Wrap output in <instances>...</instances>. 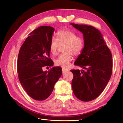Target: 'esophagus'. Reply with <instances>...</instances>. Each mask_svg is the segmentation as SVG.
Masks as SVG:
<instances>
[{
  "instance_id": "1",
  "label": "esophagus",
  "mask_w": 123,
  "mask_h": 123,
  "mask_svg": "<svg viewBox=\"0 0 123 123\" xmlns=\"http://www.w3.org/2000/svg\"><path fill=\"white\" fill-rule=\"evenodd\" d=\"M68 69H65V68H62L63 74L66 73L67 71H68Z\"/></svg>"
}]
</instances>
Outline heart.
Returning <instances> with one entry per match:
<instances>
[{
	"label": "heart",
	"instance_id": "heart-1",
	"mask_svg": "<svg viewBox=\"0 0 123 123\" xmlns=\"http://www.w3.org/2000/svg\"><path fill=\"white\" fill-rule=\"evenodd\" d=\"M63 52H64L58 56L54 60L57 66L67 67L73 59V55H80L84 48V40L81 37L77 36L74 32L69 30H61L57 32L56 39H51L49 49L53 56L56 55L60 46H63Z\"/></svg>",
	"mask_w": 123,
	"mask_h": 123
}]
</instances>
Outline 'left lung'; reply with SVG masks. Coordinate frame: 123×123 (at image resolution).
Here are the masks:
<instances>
[{"instance_id":"8db88e82","label":"left lung","mask_w":123,"mask_h":123,"mask_svg":"<svg viewBox=\"0 0 123 123\" xmlns=\"http://www.w3.org/2000/svg\"><path fill=\"white\" fill-rule=\"evenodd\" d=\"M83 34L84 48L74 65L85 70H71L72 87L76 97L88 102L104 91L112 73V56L100 31L92 26L70 23Z\"/></svg>"}]
</instances>
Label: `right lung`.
<instances>
[{
	"mask_svg": "<svg viewBox=\"0 0 123 123\" xmlns=\"http://www.w3.org/2000/svg\"><path fill=\"white\" fill-rule=\"evenodd\" d=\"M54 29L42 26L34 30L26 39L19 52L17 72L21 84L33 99L43 101L52 92L62 73L60 67L43 71L45 66H52L49 46Z\"/></svg>",
	"mask_w": 123,
	"mask_h": 123,
	"instance_id": "1",
	"label": "right lung"
}]
</instances>
